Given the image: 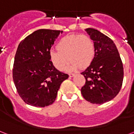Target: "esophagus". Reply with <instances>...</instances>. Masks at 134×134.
<instances>
[{"instance_id":"34e87169","label":"esophagus","mask_w":134,"mask_h":134,"mask_svg":"<svg viewBox=\"0 0 134 134\" xmlns=\"http://www.w3.org/2000/svg\"><path fill=\"white\" fill-rule=\"evenodd\" d=\"M75 74L74 73H69V77H71V78H73L75 76Z\"/></svg>"}]
</instances>
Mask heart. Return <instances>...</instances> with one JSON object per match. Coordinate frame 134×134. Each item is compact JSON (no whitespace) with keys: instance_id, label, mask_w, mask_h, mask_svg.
Listing matches in <instances>:
<instances>
[{"instance_id":"obj_1","label":"heart","mask_w":134,"mask_h":134,"mask_svg":"<svg viewBox=\"0 0 134 134\" xmlns=\"http://www.w3.org/2000/svg\"><path fill=\"white\" fill-rule=\"evenodd\" d=\"M56 48L57 52H49V60L60 71L66 68L68 59L71 62L68 71H75L79 67L86 68L93 61L96 52L93 40L85 35H67L57 43Z\"/></svg>"}]
</instances>
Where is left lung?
<instances>
[{
  "mask_svg": "<svg viewBox=\"0 0 134 134\" xmlns=\"http://www.w3.org/2000/svg\"><path fill=\"white\" fill-rule=\"evenodd\" d=\"M85 31L95 45V56L91 64L81 74L85 84L81 88L82 97L92 104L110 101L120 91L124 78L123 64L112 40L97 30Z\"/></svg>",
  "mask_w": 134,
  "mask_h": 134,
  "instance_id": "left-lung-1",
  "label": "left lung"
}]
</instances>
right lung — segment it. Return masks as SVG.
Instances as JSON below:
<instances>
[{"label":"right lung","mask_w":134,"mask_h":134,"mask_svg":"<svg viewBox=\"0 0 134 134\" xmlns=\"http://www.w3.org/2000/svg\"><path fill=\"white\" fill-rule=\"evenodd\" d=\"M60 30L41 29L19 44L14 61L13 78L18 94L27 104L44 107L52 104L68 74L57 70L49 52Z\"/></svg>","instance_id":"obj_1"}]
</instances>
